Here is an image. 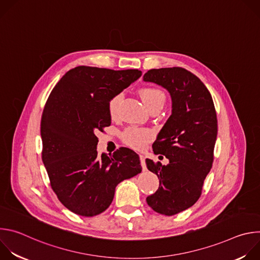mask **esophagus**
Segmentation results:
<instances>
[{"instance_id": "obj_1", "label": "esophagus", "mask_w": 260, "mask_h": 260, "mask_svg": "<svg viewBox=\"0 0 260 260\" xmlns=\"http://www.w3.org/2000/svg\"><path fill=\"white\" fill-rule=\"evenodd\" d=\"M145 155H143V154H140V160H141V165H142V168H143V170L145 171L146 170V164H145Z\"/></svg>"}]
</instances>
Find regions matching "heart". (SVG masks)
Wrapping results in <instances>:
<instances>
[{"label": "heart", "mask_w": 260, "mask_h": 260, "mask_svg": "<svg viewBox=\"0 0 260 260\" xmlns=\"http://www.w3.org/2000/svg\"><path fill=\"white\" fill-rule=\"evenodd\" d=\"M140 95L147 106L148 109H152L157 106H164L166 102V95L162 90L156 87H144L140 90ZM122 95L116 94L112 99L110 100L108 104V110L109 114L112 118L117 117L118 115V109L121 102ZM153 138V133L150 129L142 128V127H128L124 131L122 134V140L123 142L134 148V149H143V148L149 143Z\"/></svg>", "instance_id": "heart-1"}]
</instances>
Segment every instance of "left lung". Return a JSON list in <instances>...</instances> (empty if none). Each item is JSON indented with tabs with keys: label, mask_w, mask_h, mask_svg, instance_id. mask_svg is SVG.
Returning a JSON list of instances; mask_svg holds the SVG:
<instances>
[{
	"label": "left lung",
	"mask_w": 260,
	"mask_h": 260,
	"mask_svg": "<svg viewBox=\"0 0 260 260\" xmlns=\"http://www.w3.org/2000/svg\"><path fill=\"white\" fill-rule=\"evenodd\" d=\"M146 82L166 88L172 98V115L160 129L153 151L167 166L146 159L157 175L159 187L146 201L155 212L172 216L193 206L214 160L217 115L212 95L194 74L179 67L149 70Z\"/></svg>",
	"instance_id": "obj_1"
}]
</instances>
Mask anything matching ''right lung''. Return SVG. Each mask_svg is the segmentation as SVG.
<instances>
[{"mask_svg": "<svg viewBox=\"0 0 260 260\" xmlns=\"http://www.w3.org/2000/svg\"><path fill=\"white\" fill-rule=\"evenodd\" d=\"M139 70L79 66L54 86L41 119L42 160L51 188L71 212L92 217L113 201L117 185L142 172L139 155L119 148L112 156L96 151V134L111 124L108 104L139 79Z\"/></svg>", "mask_w": 260, "mask_h": 260, "instance_id": "1", "label": "right lung"}]
</instances>
